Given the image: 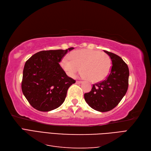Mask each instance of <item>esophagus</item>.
I'll return each instance as SVG.
<instances>
[{
    "mask_svg": "<svg viewBox=\"0 0 151 151\" xmlns=\"http://www.w3.org/2000/svg\"><path fill=\"white\" fill-rule=\"evenodd\" d=\"M76 83H77V84H81V83H82V81H76Z\"/></svg>",
    "mask_w": 151,
    "mask_h": 151,
    "instance_id": "34e87169",
    "label": "esophagus"
}]
</instances>
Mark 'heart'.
Wrapping results in <instances>:
<instances>
[{
    "label": "heart",
    "mask_w": 151,
    "mask_h": 151,
    "mask_svg": "<svg viewBox=\"0 0 151 151\" xmlns=\"http://www.w3.org/2000/svg\"><path fill=\"white\" fill-rule=\"evenodd\" d=\"M69 58H63L60 65L72 77H76L81 68L83 77L92 82H99L106 78L111 70L110 58L106 53L98 50H76L70 53Z\"/></svg>",
    "instance_id": "b5f03b06"
}]
</instances>
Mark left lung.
I'll return each mask as SVG.
<instances>
[{
  "label": "left lung",
  "instance_id": "obj_1",
  "mask_svg": "<svg viewBox=\"0 0 151 151\" xmlns=\"http://www.w3.org/2000/svg\"><path fill=\"white\" fill-rule=\"evenodd\" d=\"M104 52L110 57L112 65L106 79L93 84L84 99L90 107L100 112L111 110L120 102L129 87V70L127 63L117 55Z\"/></svg>",
  "mask_w": 151,
  "mask_h": 151
}]
</instances>
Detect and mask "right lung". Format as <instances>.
I'll list each match as a JSON object with an SVG mask.
<instances>
[{"label":"right lung","instance_id":"1","mask_svg":"<svg viewBox=\"0 0 151 151\" xmlns=\"http://www.w3.org/2000/svg\"><path fill=\"white\" fill-rule=\"evenodd\" d=\"M73 49L41 51L26 62L22 91L29 103L37 110L50 111L64 102L68 88L76 81L67 76L59 62Z\"/></svg>","mask_w":151,"mask_h":151}]
</instances>
